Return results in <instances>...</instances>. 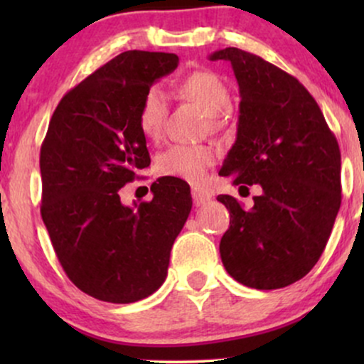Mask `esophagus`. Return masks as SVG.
<instances>
[{
  "label": "esophagus",
  "instance_id": "34e87169",
  "mask_svg": "<svg viewBox=\"0 0 364 364\" xmlns=\"http://www.w3.org/2000/svg\"><path fill=\"white\" fill-rule=\"evenodd\" d=\"M191 196H193V203L196 207L203 205V203L208 202L212 198V195L208 191L203 190V188H191Z\"/></svg>",
  "mask_w": 364,
  "mask_h": 364
}]
</instances>
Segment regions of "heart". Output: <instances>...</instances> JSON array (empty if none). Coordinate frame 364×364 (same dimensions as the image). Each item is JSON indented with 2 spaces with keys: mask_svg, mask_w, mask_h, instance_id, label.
Segmentation results:
<instances>
[{
  "mask_svg": "<svg viewBox=\"0 0 364 364\" xmlns=\"http://www.w3.org/2000/svg\"><path fill=\"white\" fill-rule=\"evenodd\" d=\"M179 94L188 101L198 104L208 116H220L229 109L231 95L225 82L208 70H198L183 78L178 85ZM168 116V99L159 87H150L141 97L139 127L145 136L157 140L164 129ZM217 159L212 145H171L159 156V171L166 176H176L186 181H200Z\"/></svg>",
  "mask_w": 364,
  "mask_h": 364,
  "instance_id": "b5f03b06",
  "label": "heart"
}]
</instances>
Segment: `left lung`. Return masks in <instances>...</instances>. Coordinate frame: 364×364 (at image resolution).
<instances>
[{"label": "left lung", "mask_w": 364, "mask_h": 364, "mask_svg": "<svg viewBox=\"0 0 364 364\" xmlns=\"http://www.w3.org/2000/svg\"><path fill=\"white\" fill-rule=\"evenodd\" d=\"M232 66L240 85L236 141L219 174L248 193L253 207L231 195V225L219 252L228 274L253 289L299 281L323 253L341 208V150L318 104L272 63L237 48L212 53Z\"/></svg>", "instance_id": "left-lung-1"}]
</instances>
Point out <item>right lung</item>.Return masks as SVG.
Wrapping results in <instances>:
<instances>
[{"instance_id": "add662e5", "label": "right lung", "mask_w": 364, "mask_h": 364, "mask_svg": "<svg viewBox=\"0 0 364 364\" xmlns=\"http://www.w3.org/2000/svg\"><path fill=\"white\" fill-rule=\"evenodd\" d=\"M178 63L171 53L118 54L61 99L41 147V215L53 248L70 281L101 301L135 303L156 292L190 215V186L179 178L157 179L152 200L140 205L119 198L150 166L141 97Z\"/></svg>"}]
</instances>
